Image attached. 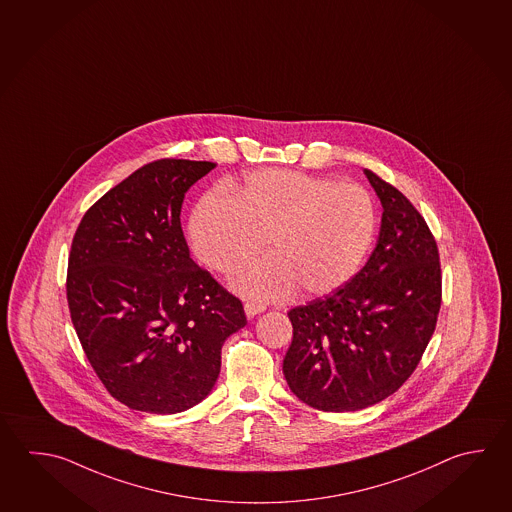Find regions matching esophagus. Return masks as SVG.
Segmentation results:
<instances>
[{"label": "esophagus", "mask_w": 512, "mask_h": 512, "mask_svg": "<svg viewBox=\"0 0 512 512\" xmlns=\"http://www.w3.org/2000/svg\"><path fill=\"white\" fill-rule=\"evenodd\" d=\"M243 308H245V314H247V317H254L258 316V314H261V312L265 310V305H261V303H254V301H247Z\"/></svg>", "instance_id": "esophagus-1"}]
</instances>
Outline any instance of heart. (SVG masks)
I'll use <instances>...</instances> for the list:
<instances>
[{
	"label": "heart",
	"instance_id": "b5f03b06",
	"mask_svg": "<svg viewBox=\"0 0 512 512\" xmlns=\"http://www.w3.org/2000/svg\"><path fill=\"white\" fill-rule=\"evenodd\" d=\"M377 233V207L357 184L292 169H261L205 195L189 218V243L205 269L229 274L269 242L270 256L238 270L231 289L281 299L301 287L323 296L363 267Z\"/></svg>",
	"mask_w": 512,
	"mask_h": 512
}]
</instances>
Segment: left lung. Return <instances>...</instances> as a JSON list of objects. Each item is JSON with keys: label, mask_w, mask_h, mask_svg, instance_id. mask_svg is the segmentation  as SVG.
Returning <instances> with one entry per match:
<instances>
[{"label": "left lung", "mask_w": 512, "mask_h": 512, "mask_svg": "<svg viewBox=\"0 0 512 512\" xmlns=\"http://www.w3.org/2000/svg\"><path fill=\"white\" fill-rule=\"evenodd\" d=\"M382 204L370 260L343 287L289 312L283 359L292 393L321 411H357L390 397L415 372L442 301L438 247L397 187L364 169Z\"/></svg>", "instance_id": "left-lung-1"}]
</instances>
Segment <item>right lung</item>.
Instances as JSON below:
<instances>
[{"mask_svg": "<svg viewBox=\"0 0 512 512\" xmlns=\"http://www.w3.org/2000/svg\"><path fill=\"white\" fill-rule=\"evenodd\" d=\"M214 162L162 158L84 213L68 258L66 298L84 354L128 408L173 415L204 400L225 339L247 325L234 298L189 256L187 189Z\"/></svg>", "mask_w": 512, "mask_h": 512, "instance_id": "obj_1", "label": "right lung"}]
</instances>
